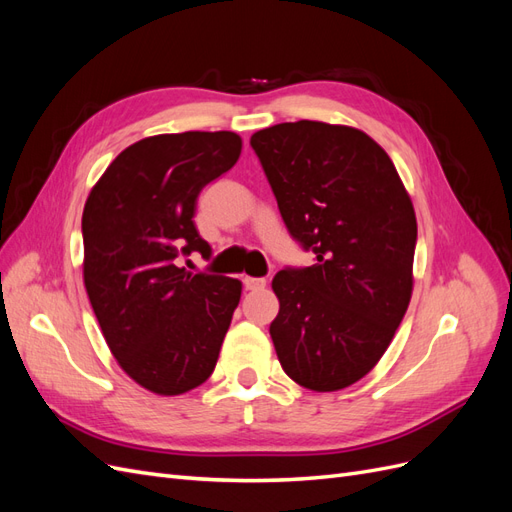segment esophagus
<instances>
[{"label": "esophagus", "instance_id": "34e87169", "mask_svg": "<svg viewBox=\"0 0 512 512\" xmlns=\"http://www.w3.org/2000/svg\"><path fill=\"white\" fill-rule=\"evenodd\" d=\"M243 286H245V290H262L267 286V280L265 277H243Z\"/></svg>", "mask_w": 512, "mask_h": 512}]
</instances>
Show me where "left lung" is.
Returning <instances> with one entry per match:
<instances>
[{
    "label": "left lung",
    "instance_id": "obj_1",
    "mask_svg": "<svg viewBox=\"0 0 512 512\" xmlns=\"http://www.w3.org/2000/svg\"><path fill=\"white\" fill-rule=\"evenodd\" d=\"M250 145L282 220L312 267L273 277L271 339L305 389L339 391L369 374L412 297L416 215L386 151L365 132L322 121L258 130Z\"/></svg>",
    "mask_w": 512,
    "mask_h": 512
}]
</instances>
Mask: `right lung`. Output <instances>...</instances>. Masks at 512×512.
Segmentation results:
<instances>
[{
  "label": "right lung",
  "mask_w": 512,
  "mask_h": 512,
  "mask_svg": "<svg viewBox=\"0 0 512 512\" xmlns=\"http://www.w3.org/2000/svg\"><path fill=\"white\" fill-rule=\"evenodd\" d=\"M241 156L235 132L149 136L123 149L83 211V277L121 369L158 395L203 384L218 363L241 282L179 267L198 235L196 200Z\"/></svg>",
  "instance_id": "obj_1"
}]
</instances>
